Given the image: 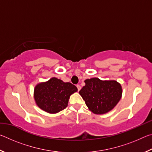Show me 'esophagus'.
Wrapping results in <instances>:
<instances>
[{
	"label": "esophagus",
	"instance_id": "esophagus-1",
	"mask_svg": "<svg viewBox=\"0 0 152 152\" xmlns=\"http://www.w3.org/2000/svg\"><path fill=\"white\" fill-rule=\"evenodd\" d=\"M76 87H77V88H78V91H80V89H81V86H80V85H78H78H77V86H76Z\"/></svg>",
	"mask_w": 152,
	"mask_h": 152
}]
</instances>
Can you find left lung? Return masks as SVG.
<instances>
[{"label": "left lung", "instance_id": "left-lung-1", "mask_svg": "<svg viewBox=\"0 0 152 152\" xmlns=\"http://www.w3.org/2000/svg\"><path fill=\"white\" fill-rule=\"evenodd\" d=\"M85 86L79 94L94 114L102 115L111 110L121 99V84L116 80H101L92 78L84 80Z\"/></svg>", "mask_w": 152, "mask_h": 152}]
</instances>
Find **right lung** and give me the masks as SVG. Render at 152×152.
Here are the masks:
<instances>
[{"instance_id":"1","label":"right lung","mask_w":152,"mask_h":152,"mask_svg":"<svg viewBox=\"0 0 152 152\" xmlns=\"http://www.w3.org/2000/svg\"><path fill=\"white\" fill-rule=\"evenodd\" d=\"M77 91L76 86L70 82H64L53 77L35 86L33 97L39 109L55 114L66 109L70 96Z\"/></svg>"}]
</instances>
